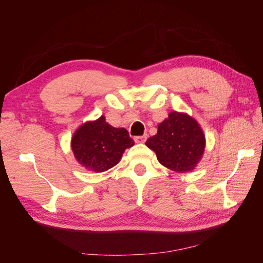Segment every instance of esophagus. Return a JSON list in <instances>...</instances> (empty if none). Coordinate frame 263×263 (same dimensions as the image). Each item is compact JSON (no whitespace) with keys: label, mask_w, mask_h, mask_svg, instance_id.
Listing matches in <instances>:
<instances>
[{"label":"esophagus","mask_w":263,"mask_h":263,"mask_svg":"<svg viewBox=\"0 0 263 263\" xmlns=\"http://www.w3.org/2000/svg\"><path fill=\"white\" fill-rule=\"evenodd\" d=\"M135 142H137V144H144V142L147 140V135H142V136H136L134 137Z\"/></svg>","instance_id":"34e87169"}]
</instances>
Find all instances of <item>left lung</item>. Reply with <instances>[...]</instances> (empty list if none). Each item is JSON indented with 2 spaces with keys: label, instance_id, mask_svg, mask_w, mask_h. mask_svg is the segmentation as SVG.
<instances>
[{
  "label": "left lung",
  "instance_id": "8db88e82",
  "mask_svg": "<svg viewBox=\"0 0 263 263\" xmlns=\"http://www.w3.org/2000/svg\"><path fill=\"white\" fill-rule=\"evenodd\" d=\"M146 145L154 150L158 161L176 172L193 170L204 154L205 136L194 118L171 112L158 125V132Z\"/></svg>",
  "mask_w": 263,
  "mask_h": 263
}]
</instances>
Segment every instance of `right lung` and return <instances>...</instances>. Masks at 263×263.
I'll return each mask as SVG.
<instances>
[{"instance_id": "add662e5", "label": "right lung", "mask_w": 263, "mask_h": 263, "mask_svg": "<svg viewBox=\"0 0 263 263\" xmlns=\"http://www.w3.org/2000/svg\"><path fill=\"white\" fill-rule=\"evenodd\" d=\"M134 146V140L125 128H115L101 116L87 122L74 133L71 148L79 163L95 172H103L116 165L125 149Z\"/></svg>"}]
</instances>
